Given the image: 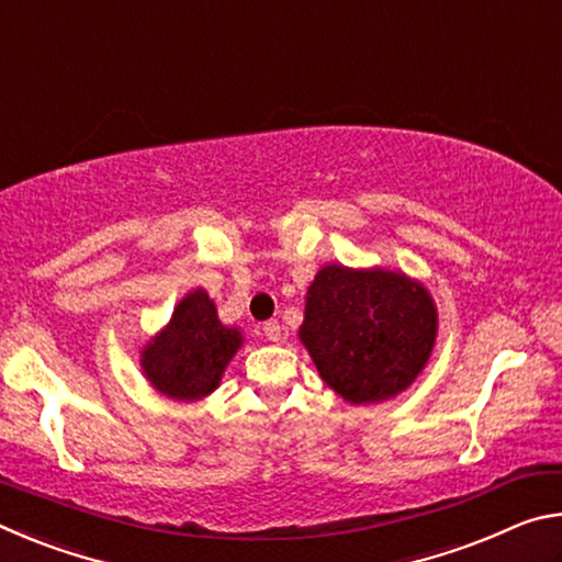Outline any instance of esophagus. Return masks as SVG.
Listing matches in <instances>:
<instances>
[{
    "mask_svg": "<svg viewBox=\"0 0 562 562\" xmlns=\"http://www.w3.org/2000/svg\"><path fill=\"white\" fill-rule=\"evenodd\" d=\"M262 331H265V337H268L270 341H280V339H282V327H280V322H278V319L265 322V325H262Z\"/></svg>",
    "mask_w": 562,
    "mask_h": 562,
    "instance_id": "obj_1",
    "label": "esophagus"
}]
</instances>
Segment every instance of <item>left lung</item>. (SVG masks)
Instances as JSON below:
<instances>
[{"mask_svg": "<svg viewBox=\"0 0 562 562\" xmlns=\"http://www.w3.org/2000/svg\"><path fill=\"white\" fill-rule=\"evenodd\" d=\"M304 302L300 341L325 384L351 404L402 394L431 357L436 304L404 272L325 265Z\"/></svg>", "mask_w": 562, "mask_h": 562, "instance_id": "obj_1", "label": "left lung"}]
</instances>
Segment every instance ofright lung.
Returning <instances> with one entry per match:
<instances>
[{
  "instance_id": "1",
  "label": "right lung",
  "mask_w": 562,
  "mask_h": 562,
  "mask_svg": "<svg viewBox=\"0 0 562 562\" xmlns=\"http://www.w3.org/2000/svg\"><path fill=\"white\" fill-rule=\"evenodd\" d=\"M240 347V329L225 327L215 302L198 288L176 304L168 325L140 351V369L156 392L198 402L215 392Z\"/></svg>"
}]
</instances>
